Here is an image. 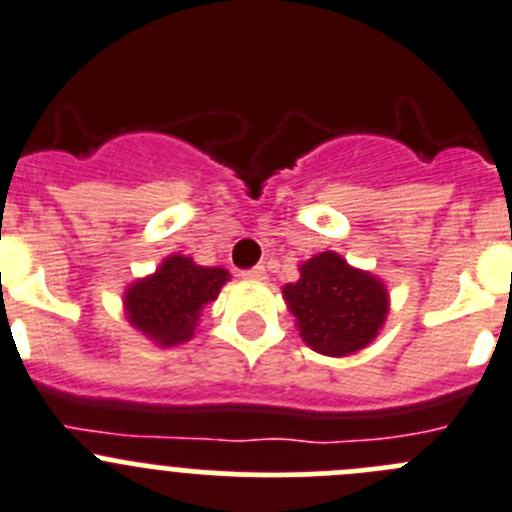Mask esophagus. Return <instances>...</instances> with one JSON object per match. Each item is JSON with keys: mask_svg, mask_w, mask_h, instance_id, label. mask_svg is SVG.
Returning <instances> with one entry per match:
<instances>
[{"mask_svg": "<svg viewBox=\"0 0 512 512\" xmlns=\"http://www.w3.org/2000/svg\"><path fill=\"white\" fill-rule=\"evenodd\" d=\"M243 276H246V279H251V281H264L266 279V269H264V266H253V269L243 271Z\"/></svg>", "mask_w": 512, "mask_h": 512, "instance_id": "esophagus-1", "label": "esophagus"}]
</instances>
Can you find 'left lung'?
<instances>
[{
    "label": "left lung",
    "mask_w": 512,
    "mask_h": 512,
    "mask_svg": "<svg viewBox=\"0 0 512 512\" xmlns=\"http://www.w3.org/2000/svg\"><path fill=\"white\" fill-rule=\"evenodd\" d=\"M299 271V281L284 286V301L314 352L347 357L377 337L389 311V294L377 276L354 269L334 251L316 253Z\"/></svg>",
    "instance_id": "left-lung-1"
}]
</instances>
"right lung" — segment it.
Returning a JSON list of instances; mask_svg holds the SVG:
<instances>
[{"instance_id":"right-lung-1","label":"right lung","mask_w":512,"mask_h":512,"mask_svg":"<svg viewBox=\"0 0 512 512\" xmlns=\"http://www.w3.org/2000/svg\"><path fill=\"white\" fill-rule=\"evenodd\" d=\"M228 281L226 269L198 266L188 256H168L153 276L125 291L130 324L158 347H175L193 337L203 306L211 304Z\"/></svg>"}]
</instances>
